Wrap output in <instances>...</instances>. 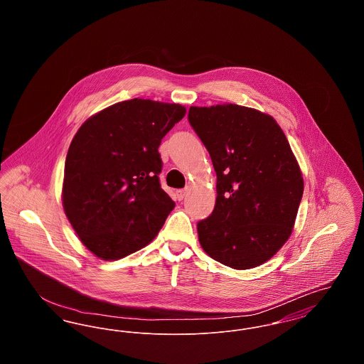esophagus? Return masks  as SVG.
I'll list each match as a JSON object with an SVG mask.
<instances>
[{
	"label": "esophagus",
	"instance_id": "esophagus-1",
	"mask_svg": "<svg viewBox=\"0 0 364 364\" xmlns=\"http://www.w3.org/2000/svg\"><path fill=\"white\" fill-rule=\"evenodd\" d=\"M188 193V190L184 188V190L176 191V196H177V200H183Z\"/></svg>",
	"mask_w": 364,
	"mask_h": 364
}]
</instances>
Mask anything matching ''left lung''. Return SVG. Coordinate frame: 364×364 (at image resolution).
I'll list each match as a JSON object with an SVG mask.
<instances>
[{"label":"left lung","mask_w":364,"mask_h":364,"mask_svg":"<svg viewBox=\"0 0 364 364\" xmlns=\"http://www.w3.org/2000/svg\"><path fill=\"white\" fill-rule=\"evenodd\" d=\"M188 122L217 173L215 206L198 223L213 259L245 270L270 259L289 239L304 183L277 122L257 109L191 106Z\"/></svg>","instance_id":"obj_1"}]
</instances>
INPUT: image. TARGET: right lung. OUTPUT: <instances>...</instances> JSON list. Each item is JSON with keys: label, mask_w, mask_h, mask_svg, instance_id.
I'll use <instances>...</instances> for the list:
<instances>
[{"label": "right lung", "mask_w": 364, "mask_h": 364, "mask_svg": "<svg viewBox=\"0 0 364 364\" xmlns=\"http://www.w3.org/2000/svg\"><path fill=\"white\" fill-rule=\"evenodd\" d=\"M186 107L134 98L82 124L65 159L63 206L80 242L104 260L147 245L174 202L161 188L158 147Z\"/></svg>", "instance_id": "right-lung-1"}]
</instances>
